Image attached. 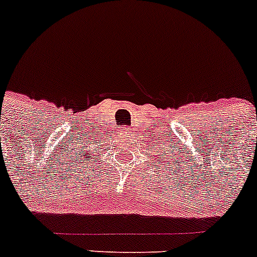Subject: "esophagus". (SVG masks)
<instances>
[{
	"instance_id": "34e87169",
	"label": "esophagus",
	"mask_w": 257,
	"mask_h": 257,
	"mask_svg": "<svg viewBox=\"0 0 257 257\" xmlns=\"http://www.w3.org/2000/svg\"><path fill=\"white\" fill-rule=\"evenodd\" d=\"M123 132H124V133H125V134H128V133H129V129H128V128H124Z\"/></svg>"
}]
</instances>
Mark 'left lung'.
Here are the masks:
<instances>
[{
    "instance_id": "obj_1",
    "label": "left lung",
    "mask_w": 257,
    "mask_h": 257,
    "mask_svg": "<svg viewBox=\"0 0 257 257\" xmlns=\"http://www.w3.org/2000/svg\"><path fill=\"white\" fill-rule=\"evenodd\" d=\"M157 153H158V152H157ZM161 153H164V158H166V154H167V153H166V149H164V148L162 149V151H161Z\"/></svg>"
}]
</instances>
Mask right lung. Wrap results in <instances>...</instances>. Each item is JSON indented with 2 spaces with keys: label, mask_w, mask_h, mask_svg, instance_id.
<instances>
[{
  "label": "right lung",
  "mask_w": 257,
  "mask_h": 257,
  "mask_svg": "<svg viewBox=\"0 0 257 257\" xmlns=\"http://www.w3.org/2000/svg\"><path fill=\"white\" fill-rule=\"evenodd\" d=\"M84 144L83 145L82 143ZM95 147H94V141L91 139H85L84 142H79V146L75 149H71V162H74L78 166L84 163H89L93 161V154L95 153Z\"/></svg>",
  "instance_id": "add662e5"
}]
</instances>
